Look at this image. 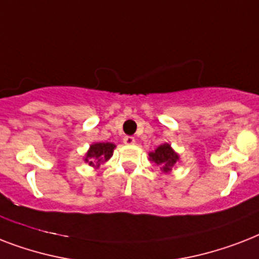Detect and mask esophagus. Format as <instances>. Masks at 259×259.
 Wrapping results in <instances>:
<instances>
[{"label": "esophagus", "mask_w": 259, "mask_h": 259, "mask_svg": "<svg viewBox=\"0 0 259 259\" xmlns=\"http://www.w3.org/2000/svg\"><path fill=\"white\" fill-rule=\"evenodd\" d=\"M123 142H125L126 145H133L134 142H136V138L132 137V136H125L123 137Z\"/></svg>", "instance_id": "1"}]
</instances>
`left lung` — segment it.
Returning <instances> with one entry per match:
<instances>
[{"instance_id": "8db88e82", "label": "left lung", "mask_w": 259, "mask_h": 259, "mask_svg": "<svg viewBox=\"0 0 259 259\" xmlns=\"http://www.w3.org/2000/svg\"><path fill=\"white\" fill-rule=\"evenodd\" d=\"M149 157L152 161H154L157 165H161V169L164 172H169L172 170V168L175 166L176 161L179 160V156H177L173 149L170 148L169 144H162L157 148V149L152 152L149 154Z\"/></svg>"}]
</instances>
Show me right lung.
Wrapping results in <instances>:
<instances>
[{
	"label": "right lung",
	"mask_w": 259,
	"mask_h": 259,
	"mask_svg": "<svg viewBox=\"0 0 259 259\" xmlns=\"http://www.w3.org/2000/svg\"><path fill=\"white\" fill-rule=\"evenodd\" d=\"M114 148H115V145L110 144V142H106V144L105 142L94 144V145L90 146V150L87 152L84 161L89 162V165L99 166L113 156Z\"/></svg>",
	"instance_id": "1"
}]
</instances>
